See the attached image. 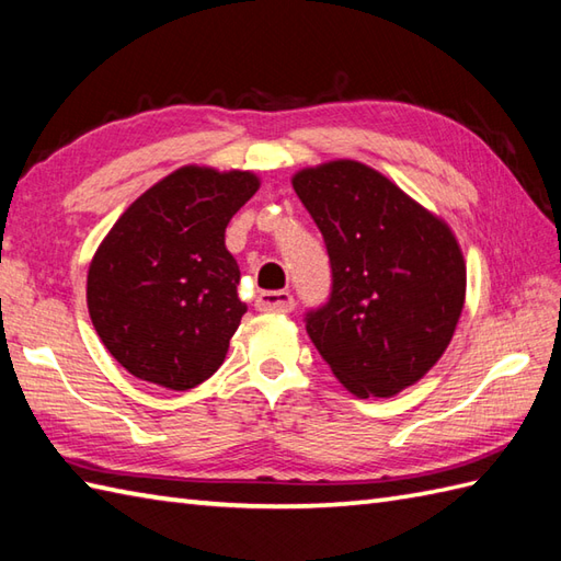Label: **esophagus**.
<instances>
[{"mask_svg": "<svg viewBox=\"0 0 561 561\" xmlns=\"http://www.w3.org/2000/svg\"><path fill=\"white\" fill-rule=\"evenodd\" d=\"M257 311H272V313H291L294 311V296L289 291H262L257 296Z\"/></svg>", "mask_w": 561, "mask_h": 561, "instance_id": "34e87169", "label": "esophagus"}]
</instances>
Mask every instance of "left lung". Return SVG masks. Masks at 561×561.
<instances>
[{
  "label": "left lung",
  "mask_w": 561,
  "mask_h": 561,
  "mask_svg": "<svg viewBox=\"0 0 561 561\" xmlns=\"http://www.w3.org/2000/svg\"><path fill=\"white\" fill-rule=\"evenodd\" d=\"M323 233L332 287L306 332L356 398L416 383L456 332L465 260L446 221L359 161H330L291 181Z\"/></svg>",
  "instance_id": "1"
}]
</instances>
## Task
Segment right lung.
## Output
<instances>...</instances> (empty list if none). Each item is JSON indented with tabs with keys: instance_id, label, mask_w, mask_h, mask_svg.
<instances>
[{
	"instance_id": "add662e5",
	"label": "right lung",
	"mask_w": 561,
	"mask_h": 561,
	"mask_svg": "<svg viewBox=\"0 0 561 561\" xmlns=\"http://www.w3.org/2000/svg\"><path fill=\"white\" fill-rule=\"evenodd\" d=\"M257 187L250 171L183 165L137 197L103 238L89 267V316L129 374L190 390L224 364L248 311L224 233Z\"/></svg>"
}]
</instances>
